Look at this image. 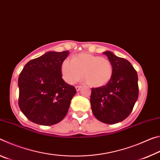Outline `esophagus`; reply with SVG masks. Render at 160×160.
I'll return each instance as SVG.
<instances>
[{"instance_id": "esophagus-1", "label": "esophagus", "mask_w": 160, "mask_h": 160, "mask_svg": "<svg viewBox=\"0 0 160 160\" xmlns=\"http://www.w3.org/2000/svg\"><path fill=\"white\" fill-rule=\"evenodd\" d=\"M81 88H82L81 86H75V89H76L77 91H79L81 89Z\"/></svg>"}]
</instances>
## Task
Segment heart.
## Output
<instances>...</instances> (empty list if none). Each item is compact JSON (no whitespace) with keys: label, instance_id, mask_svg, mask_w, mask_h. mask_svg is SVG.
Returning a JSON list of instances; mask_svg holds the SVG:
<instances>
[{"label":"heart","instance_id":"obj_1","mask_svg":"<svg viewBox=\"0 0 160 160\" xmlns=\"http://www.w3.org/2000/svg\"><path fill=\"white\" fill-rule=\"evenodd\" d=\"M92 88H100L109 82L113 75V66L109 59L88 53H80L72 60L66 58L61 64L63 80L73 84L82 76Z\"/></svg>","mask_w":160,"mask_h":160}]
</instances>
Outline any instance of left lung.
<instances>
[{
	"label": "left lung",
	"mask_w": 160,
	"mask_h": 160,
	"mask_svg": "<svg viewBox=\"0 0 160 160\" xmlns=\"http://www.w3.org/2000/svg\"><path fill=\"white\" fill-rule=\"evenodd\" d=\"M103 53L112 63L113 75L106 85L92 88L91 107L99 121L114 124L126 119L133 109L138 97V79L128 61L109 51Z\"/></svg>",
	"instance_id": "left-lung-1"
}]
</instances>
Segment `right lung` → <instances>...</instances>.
<instances>
[{
    "instance_id": "1",
    "label": "right lung",
    "mask_w": 160,
    "mask_h": 160,
    "mask_svg": "<svg viewBox=\"0 0 160 160\" xmlns=\"http://www.w3.org/2000/svg\"><path fill=\"white\" fill-rule=\"evenodd\" d=\"M69 51H49L27 63L18 78L21 112L32 122L51 126L63 120L76 93L62 78L61 64Z\"/></svg>"
}]
</instances>
